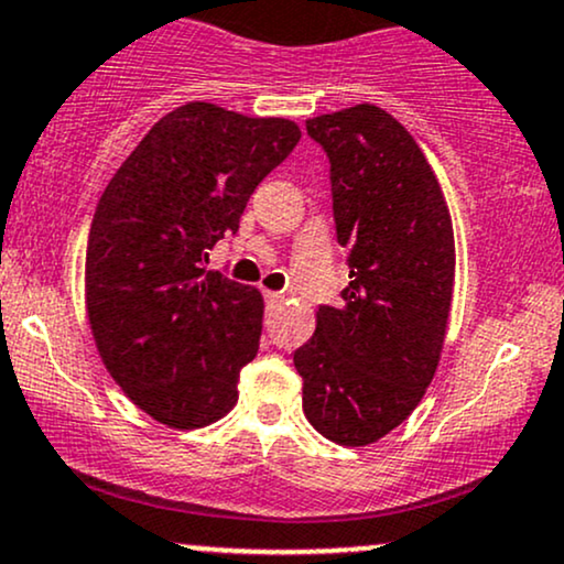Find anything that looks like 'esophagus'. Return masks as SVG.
<instances>
[{
	"label": "esophagus",
	"mask_w": 564,
	"mask_h": 564,
	"mask_svg": "<svg viewBox=\"0 0 564 564\" xmlns=\"http://www.w3.org/2000/svg\"><path fill=\"white\" fill-rule=\"evenodd\" d=\"M264 300H268V304H278L283 300L281 291H264Z\"/></svg>",
	"instance_id": "obj_1"
}]
</instances>
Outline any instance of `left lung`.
Returning a JSON list of instances; mask_svg holds the SVG:
<instances>
[{
    "label": "left lung",
    "instance_id": "1",
    "mask_svg": "<svg viewBox=\"0 0 564 564\" xmlns=\"http://www.w3.org/2000/svg\"><path fill=\"white\" fill-rule=\"evenodd\" d=\"M307 134L332 164L349 286L339 307L321 304L294 366L307 422L358 448L403 424L435 377L456 270L453 225L422 148L387 111L364 102L315 116Z\"/></svg>",
    "mask_w": 564,
    "mask_h": 564
}]
</instances>
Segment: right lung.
I'll use <instances>...</instances> for the list:
<instances>
[{
  "label": "right lung",
  "instance_id": "add662e5",
  "mask_svg": "<svg viewBox=\"0 0 564 564\" xmlns=\"http://www.w3.org/2000/svg\"><path fill=\"white\" fill-rule=\"evenodd\" d=\"M300 138L289 119L187 102L151 127L97 200L84 270L89 326L111 377L161 424L196 430L236 405L264 302L204 262Z\"/></svg>",
  "mask_w": 564,
  "mask_h": 564
}]
</instances>
